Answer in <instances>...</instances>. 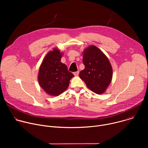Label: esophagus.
<instances>
[{"label":"esophagus","instance_id":"esophagus-1","mask_svg":"<svg viewBox=\"0 0 148 148\" xmlns=\"http://www.w3.org/2000/svg\"><path fill=\"white\" fill-rule=\"evenodd\" d=\"M78 74H79V71H75V72L74 73V75H75V76L78 75Z\"/></svg>","mask_w":148,"mask_h":148}]
</instances>
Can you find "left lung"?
Segmentation results:
<instances>
[{
	"mask_svg": "<svg viewBox=\"0 0 148 148\" xmlns=\"http://www.w3.org/2000/svg\"><path fill=\"white\" fill-rule=\"evenodd\" d=\"M83 64L85 69L79 76L94 92H104L111 81L112 69L108 58L98 47L91 46L83 53Z\"/></svg>",
	"mask_w": 148,
	"mask_h": 148,
	"instance_id": "1",
	"label": "left lung"
}]
</instances>
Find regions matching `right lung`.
Wrapping results in <instances>:
<instances>
[{
    "mask_svg": "<svg viewBox=\"0 0 148 148\" xmlns=\"http://www.w3.org/2000/svg\"><path fill=\"white\" fill-rule=\"evenodd\" d=\"M62 54L57 49L50 51L42 62L38 73L40 87L47 94L57 96L69 87L70 79L74 77L67 67L61 62Z\"/></svg>",
    "mask_w": 148,
    "mask_h": 148,
    "instance_id": "obj_1",
    "label": "right lung"
}]
</instances>
